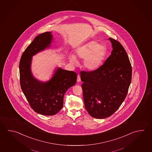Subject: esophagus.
Returning a JSON list of instances; mask_svg holds the SVG:
<instances>
[{
  "label": "esophagus",
  "instance_id": "esophagus-1",
  "mask_svg": "<svg viewBox=\"0 0 152 152\" xmlns=\"http://www.w3.org/2000/svg\"><path fill=\"white\" fill-rule=\"evenodd\" d=\"M77 81L78 82H80V75H77Z\"/></svg>",
  "mask_w": 152,
  "mask_h": 152
}]
</instances>
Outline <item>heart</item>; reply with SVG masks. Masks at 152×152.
Returning <instances> with one entry per match:
<instances>
[{
  "label": "heart",
  "instance_id": "heart-1",
  "mask_svg": "<svg viewBox=\"0 0 152 152\" xmlns=\"http://www.w3.org/2000/svg\"><path fill=\"white\" fill-rule=\"evenodd\" d=\"M78 57L84 59V66L89 70L98 69L103 63L107 54L106 46L98 44L97 42L92 41L77 49L76 51ZM72 63L76 64L77 61L74 55L70 56Z\"/></svg>",
  "mask_w": 152,
  "mask_h": 152
}]
</instances>
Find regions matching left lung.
<instances>
[{
    "label": "left lung",
    "mask_w": 152,
    "mask_h": 152,
    "mask_svg": "<svg viewBox=\"0 0 152 152\" xmlns=\"http://www.w3.org/2000/svg\"><path fill=\"white\" fill-rule=\"evenodd\" d=\"M108 40L113 50L103 64L97 70L80 72L85 107L98 119L109 117L119 109L132 79V66L123 46L111 37Z\"/></svg>",
    "instance_id": "left-lung-1"
}]
</instances>
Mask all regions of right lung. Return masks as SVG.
Here are the masks:
<instances>
[{
  "label": "right lung",
  "mask_w": 152,
  "mask_h": 152,
  "mask_svg": "<svg viewBox=\"0 0 152 152\" xmlns=\"http://www.w3.org/2000/svg\"><path fill=\"white\" fill-rule=\"evenodd\" d=\"M51 32L37 35L24 51L19 63L21 88L35 112L45 115H56L63 107L64 94L76 82L77 74L58 68L48 82H40L33 76L32 57L48 48L52 42Z\"/></svg>",
  "instance_id": "1"
}]
</instances>
